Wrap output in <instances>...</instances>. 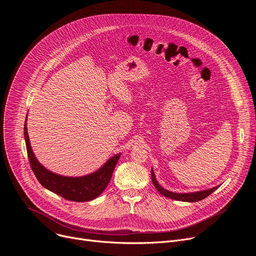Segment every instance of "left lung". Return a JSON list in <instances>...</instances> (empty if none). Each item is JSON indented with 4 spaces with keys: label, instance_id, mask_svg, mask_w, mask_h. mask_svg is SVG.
I'll return each instance as SVG.
<instances>
[{
    "label": "left lung",
    "instance_id": "left-lung-1",
    "mask_svg": "<svg viewBox=\"0 0 256 256\" xmlns=\"http://www.w3.org/2000/svg\"><path fill=\"white\" fill-rule=\"evenodd\" d=\"M152 184L154 186L157 188V190L163 194L166 198H170L172 200H176V201H183V202H196V201H201V200L207 198L209 194H212L214 190H216L218 186L211 188V190H203V192H192V194H174L172 192H168L164 190L163 187H161L159 185V183L156 180L154 174L152 170Z\"/></svg>",
    "mask_w": 256,
    "mask_h": 256
}]
</instances>
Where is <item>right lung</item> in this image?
<instances>
[{"mask_svg": "<svg viewBox=\"0 0 256 256\" xmlns=\"http://www.w3.org/2000/svg\"><path fill=\"white\" fill-rule=\"evenodd\" d=\"M24 134L29 163L38 182L50 192L73 202L91 201L99 194H102V192L106 188L110 178H112L115 166L120 158V154L114 156L100 170L88 176L80 178L62 176L47 170L36 160L31 150L26 122Z\"/></svg>", "mask_w": 256, "mask_h": 256, "instance_id": "add662e5", "label": "right lung"}]
</instances>
